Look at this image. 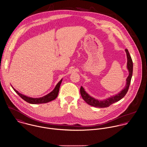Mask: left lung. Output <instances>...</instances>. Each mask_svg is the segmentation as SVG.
Listing matches in <instances>:
<instances>
[{
	"label": "left lung",
	"instance_id": "obj_1",
	"mask_svg": "<svg viewBox=\"0 0 147 147\" xmlns=\"http://www.w3.org/2000/svg\"><path fill=\"white\" fill-rule=\"evenodd\" d=\"M125 52H126V56L127 59V68L129 70V76L127 77L126 79V83L125 85V87L124 88L121 90L119 92H118L117 94L113 95L112 96H111L110 98H107L104 100H98L95 98H93L91 96L88 94H87L83 87L81 86L80 89V92L81 95L83 99L89 105L93 106L96 108H106L110 106L111 104H113L115 102L118 101L121 99L123 98L126 94H127L130 84L132 76V71H133V63L131 57L130 53L129 52V51L127 49H125Z\"/></svg>",
	"mask_w": 147,
	"mask_h": 147
}]
</instances>
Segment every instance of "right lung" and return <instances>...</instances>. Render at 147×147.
Returning <instances> with one entry per match:
<instances>
[{"label":"right lung","instance_id":"obj_1","mask_svg":"<svg viewBox=\"0 0 147 147\" xmlns=\"http://www.w3.org/2000/svg\"><path fill=\"white\" fill-rule=\"evenodd\" d=\"M63 81V79H61L59 83L56 85L55 88L50 92L47 95L41 97V98H33L28 97L26 95H24L21 93H20L18 91H17L16 89H15L13 86L11 85L12 88L14 90V91L16 92L17 94L22 98L23 100L26 101V102L33 104H43V103H47L49 102V101H51L53 100H55L56 98L57 97L59 92V89L60 87V84L61 83V82Z\"/></svg>","mask_w":147,"mask_h":147}]
</instances>
